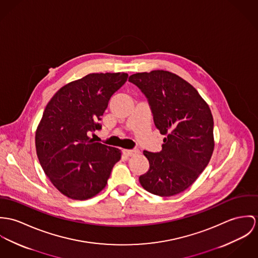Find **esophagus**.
I'll list each match as a JSON object with an SVG mask.
<instances>
[{"instance_id":"esophagus-1","label":"esophagus","mask_w":258,"mask_h":258,"mask_svg":"<svg viewBox=\"0 0 258 258\" xmlns=\"http://www.w3.org/2000/svg\"><path fill=\"white\" fill-rule=\"evenodd\" d=\"M122 153H123V155H125V156H134V155H136V154L139 153V150H137V149H132V150H130V149H123V150H122Z\"/></svg>"}]
</instances>
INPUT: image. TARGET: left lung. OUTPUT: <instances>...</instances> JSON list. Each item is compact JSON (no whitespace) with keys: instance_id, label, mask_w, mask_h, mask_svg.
Instances as JSON below:
<instances>
[{"instance_id":"left-lung-1","label":"left lung","mask_w":258,"mask_h":258,"mask_svg":"<svg viewBox=\"0 0 258 258\" xmlns=\"http://www.w3.org/2000/svg\"><path fill=\"white\" fill-rule=\"evenodd\" d=\"M128 81L148 100L163 140L160 152L144 150L149 170L140 183L151 194L169 197L189 188L207 167L214 151V119L198 91L164 70L137 73Z\"/></svg>"}]
</instances>
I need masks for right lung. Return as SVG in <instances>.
Returning <instances> with one entry per match:
<instances>
[{
	"label": "right lung",
	"instance_id": "1",
	"mask_svg": "<svg viewBox=\"0 0 258 258\" xmlns=\"http://www.w3.org/2000/svg\"><path fill=\"white\" fill-rule=\"evenodd\" d=\"M126 73H92L60 88L46 105L35 133L39 163L58 191L87 200L107 185L120 150L94 143L88 133L98 122Z\"/></svg>",
	"mask_w": 258,
	"mask_h": 258
}]
</instances>
